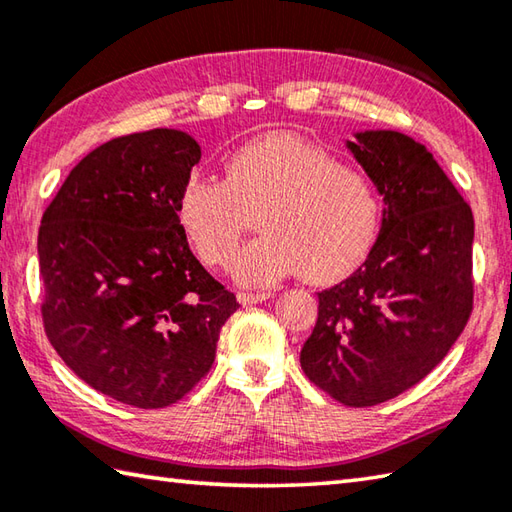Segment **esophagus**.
Here are the masks:
<instances>
[{
	"instance_id": "esophagus-1",
	"label": "esophagus",
	"mask_w": 512,
	"mask_h": 512,
	"mask_svg": "<svg viewBox=\"0 0 512 512\" xmlns=\"http://www.w3.org/2000/svg\"><path fill=\"white\" fill-rule=\"evenodd\" d=\"M270 297V293H239L237 299L242 306H253V304H262Z\"/></svg>"
}]
</instances>
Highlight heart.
Wrapping results in <instances>:
<instances>
[{
  "label": "heart",
  "mask_w": 512,
  "mask_h": 512,
  "mask_svg": "<svg viewBox=\"0 0 512 512\" xmlns=\"http://www.w3.org/2000/svg\"><path fill=\"white\" fill-rule=\"evenodd\" d=\"M255 215L262 237L235 259L239 284L266 288L295 273L330 282L368 253L379 197L362 170L295 135L253 139L228 157L224 179L193 175L177 197L179 224L215 268L233 262Z\"/></svg>",
  "instance_id": "b5f03b06"
}]
</instances>
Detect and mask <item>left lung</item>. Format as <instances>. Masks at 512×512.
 Wrapping results in <instances>:
<instances>
[{
  "label": "left lung",
  "instance_id": "left-lung-1",
  "mask_svg": "<svg viewBox=\"0 0 512 512\" xmlns=\"http://www.w3.org/2000/svg\"><path fill=\"white\" fill-rule=\"evenodd\" d=\"M346 139L384 199L382 228L353 275L317 293L299 355L313 384L344 406H375L433 370L473 308V210L424 144L397 130Z\"/></svg>",
  "mask_w": 512,
  "mask_h": 512
}]
</instances>
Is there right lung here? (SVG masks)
Masks as SVG:
<instances>
[{"label": "right lung", "instance_id": "obj_1", "mask_svg": "<svg viewBox=\"0 0 512 512\" xmlns=\"http://www.w3.org/2000/svg\"><path fill=\"white\" fill-rule=\"evenodd\" d=\"M202 159L184 130L110 139L46 208L37 253L50 344L84 382L135 408L182 399L239 308L190 253L179 190Z\"/></svg>", "mask_w": 512, "mask_h": 512}]
</instances>
